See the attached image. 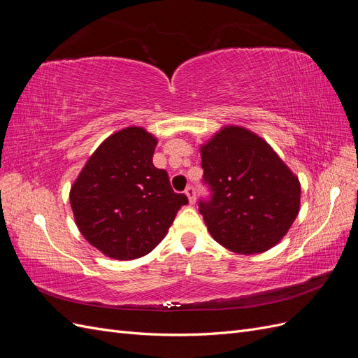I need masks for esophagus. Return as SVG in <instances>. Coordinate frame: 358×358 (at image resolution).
<instances>
[{
    "label": "esophagus",
    "mask_w": 358,
    "mask_h": 358,
    "mask_svg": "<svg viewBox=\"0 0 358 358\" xmlns=\"http://www.w3.org/2000/svg\"><path fill=\"white\" fill-rule=\"evenodd\" d=\"M185 194H187V197H188V200H189L191 204L196 203V189H194V187L189 185V187L185 189Z\"/></svg>",
    "instance_id": "esophagus-1"
}]
</instances>
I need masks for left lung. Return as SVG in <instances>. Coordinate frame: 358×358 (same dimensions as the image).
Listing matches in <instances>:
<instances>
[{"label": "left lung", "instance_id": "1", "mask_svg": "<svg viewBox=\"0 0 358 358\" xmlns=\"http://www.w3.org/2000/svg\"><path fill=\"white\" fill-rule=\"evenodd\" d=\"M212 200L200 213L213 239L236 254L268 251L291 229L300 210V180L263 137L224 125L200 145Z\"/></svg>", "mask_w": 358, "mask_h": 358}]
</instances>
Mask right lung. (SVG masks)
<instances>
[{
    "label": "right lung",
    "mask_w": 358,
    "mask_h": 358,
    "mask_svg": "<svg viewBox=\"0 0 358 358\" xmlns=\"http://www.w3.org/2000/svg\"><path fill=\"white\" fill-rule=\"evenodd\" d=\"M158 138L143 127L110 134L70 188L76 225L88 243L113 259L149 254L166 237L188 199L171 189L152 162Z\"/></svg>",
    "instance_id": "1"
}]
</instances>
